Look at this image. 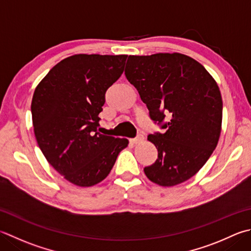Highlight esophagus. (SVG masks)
<instances>
[{
    "mask_svg": "<svg viewBox=\"0 0 251 251\" xmlns=\"http://www.w3.org/2000/svg\"><path fill=\"white\" fill-rule=\"evenodd\" d=\"M142 140H144V135L138 134V135H137L136 138L130 139V142H131V144H139V142H141Z\"/></svg>",
    "mask_w": 251,
    "mask_h": 251,
    "instance_id": "esophagus-1",
    "label": "esophagus"
}]
</instances>
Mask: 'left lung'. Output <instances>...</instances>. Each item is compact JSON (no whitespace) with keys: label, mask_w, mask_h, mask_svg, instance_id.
<instances>
[{"label":"left lung","mask_w":251,"mask_h":251,"mask_svg":"<svg viewBox=\"0 0 251 251\" xmlns=\"http://www.w3.org/2000/svg\"><path fill=\"white\" fill-rule=\"evenodd\" d=\"M125 76L150 119L166 129L148 136L158 159L144 169L147 177L164 187L193 177L220 138L223 102L218 83L200 63L180 53L129 55Z\"/></svg>","instance_id":"obj_1"}]
</instances>
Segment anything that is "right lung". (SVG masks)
Instances as JSON below:
<instances>
[{
	"instance_id": "obj_1",
	"label": "right lung",
	"mask_w": 251,
	"mask_h": 251,
	"mask_svg": "<svg viewBox=\"0 0 251 251\" xmlns=\"http://www.w3.org/2000/svg\"><path fill=\"white\" fill-rule=\"evenodd\" d=\"M127 55L76 54L57 63L34 90L31 114L43 155L80 187L100 183L128 140L101 135L105 92L124 71Z\"/></svg>"
}]
</instances>
